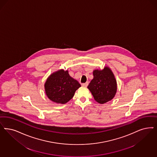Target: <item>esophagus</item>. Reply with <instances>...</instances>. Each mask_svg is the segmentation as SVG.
Segmentation results:
<instances>
[{"mask_svg": "<svg viewBox=\"0 0 157 157\" xmlns=\"http://www.w3.org/2000/svg\"><path fill=\"white\" fill-rule=\"evenodd\" d=\"M88 85H89V83L87 82L86 83H82V86L83 87H87Z\"/></svg>", "mask_w": 157, "mask_h": 157, "instance_id": "1", "label": "esophagus"}]
</instances>
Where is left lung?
<instances>
[{
  "label": "left lung",
  "mask_w": 157,
  "mask_h": 157,
  "mask_svg": "<svg viewBox=\"0 0 157 157\" xmlns=\"http://www.w3.org/2000/svg\"><path fill=\"white\" fill-rule=\"evenodd\" d=\"M93 79L87 88L94 100L100 104L107 103L114 98L117 92V81L114 74L108 67L103 70L93 71Z\"/></svg>",
  "instance_id": "left-lung-1"
}]
</instances>
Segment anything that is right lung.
<instances>
[{
	"mask_svg": "<svg viewBox=\"0 0 157 157\" xmlns=\"http://www.w3.org/2000/svg\"><path fill=\"white\" fill-rule=\"evenodd\" d=\"M81 86L71 78L68 71H58L50 76L46 82V93L53 102L65 104L73 98L76 90Z\"/></svg>",
	"mask_w": 157,
	"mask_h": 157,
	"instance_id": "obj_1",
	"label": "right lung"
}]
</instances>
